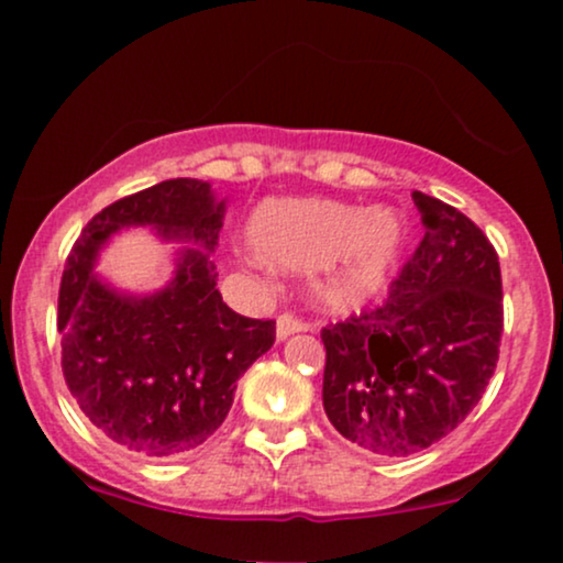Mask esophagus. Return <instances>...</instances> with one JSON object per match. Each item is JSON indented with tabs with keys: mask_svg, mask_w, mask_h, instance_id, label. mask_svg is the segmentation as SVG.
<instances>
[{
	"mask_svg": "<svg viewBox=\"0 0 563 563\" xmlns=\"http://www.w3.org/2000/svg\"><path fill=\"white\" fill-rule=\"evenodd\" d=\"M307 328H309L307 322L286 312V314H280V318H277V322H275V335H277V341H283V339H288V335L307 331Z\"/></svg>",
	"mask_w": 563,
	"mask_h": 563,
	"instance_id": "esophagus-1",
	"label": "esophagus"
}]
</instances>
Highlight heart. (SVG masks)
I'll return each mask as SVG.
<instances>
[{
	"label": "heart",
	"mask_w": 563,
	"mask_h": 563,
	"mask_svg": "<svg viewBox=\"0 0 563 563\" xmlns=\"http://www.w3.org/2000/svg\"><path fill=\"white\" fill-rule=\"evenodd\" d=\"M256 256L277 267H320L314 296L331 312L376 299L397 269L407 224L394 209L339 200H264L245 228Z\"/></svg>",
	"instance_id": "heart-1"
}]
</instances>
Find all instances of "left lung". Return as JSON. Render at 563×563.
<instances>
[{
    "label": "left lung",
    "instance_id": "left-lung-1",
    "mask_svg": "<svg viewBox=\"0 0 563 563\" xmlns=\"http://www.w3.org/2000/svg\"><path fill=\"white\" fill-rule=\"evenodd\" d=\"M426 235L378 307L322 328V407L341 437L405 457L457 429L493 378L500 262L466 214L412 192Z\"/></svg>",
    "mask_w": 563,
    "mask_h": 563
}]
</instances>
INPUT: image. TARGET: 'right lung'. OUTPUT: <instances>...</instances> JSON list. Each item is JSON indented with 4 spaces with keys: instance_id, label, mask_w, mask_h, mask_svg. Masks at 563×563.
Masks as SVG:
<instances>
[{
    "instance_id": "right-lung-1",
    "label": "right lung",
    "mask_w": 563,
    "mask_h": 563,
    "mask_svg": "<svg viewBox=\"0 0 563 563\" xmlns=\"http://www.w3.org/2000/svg\"><path fill=\"white\" fill-rule=\"evenodd\" d=\"M224 200L179 177L106 206L70 249L57 299L63 376L84 416L145 457L183 455L228 418L238 378L275 344V320L232 312L217 290L211 251ZM151 227L178 252L175 277L153 295H126L93 275L107 238Z\"/></svg>"
}]
</instances>
